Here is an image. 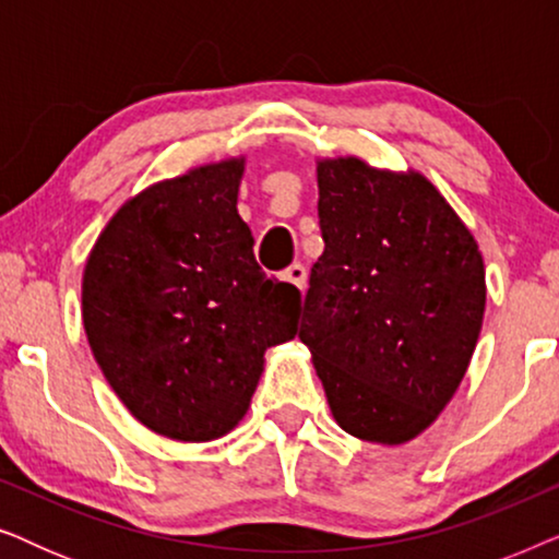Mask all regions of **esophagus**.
<instances>
[{
    "label": "esophagus",
    "mask_w": 559,
    "mask_h": 559,
    "mask_svg": "<svg viewBox=\"0 0 559 559\" xmlns=\"http://www.w3.org/2000/svg\"><path fill=\"white\" fill-rule=\"evenodd\" d=\"M282 277H285L287 282H293L297 289H305V285H308V270H305V264H300V262L289 264L287 270L282 272Z\"/></svg>",
    "instance_id": "esophagus-1"
}]
</instances>
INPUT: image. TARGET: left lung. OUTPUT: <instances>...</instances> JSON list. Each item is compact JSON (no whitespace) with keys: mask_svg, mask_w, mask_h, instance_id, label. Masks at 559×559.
<instances>
[{"mask_svg":"<svg viewBox=\"0 0 559 559\" xmlns=\"http://www.w3.org/2000/svg\"><path fill=\"white\" fill-rule=\"evenodd\" d=\"M325 249L310 270L300 341L354 438L400 445L453 400L486 310L478 243L423 175L356 157L318 165Z\"/></svg>","mask_w":559,"mask_h":559,"instance_id":"obj_1","label":"left lung"}]
</instances>
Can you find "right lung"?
Listing matches in <instances>:
<instances>
[{
	"label": "right lung",
	"instance_id": "1",
	"mask_svg": "<svg viewBox=\"0 0 559 559\" xmlns=\"http://www.w3.org/2000/svg\"><path fill=\"white\" fill-rule=\"evenodd\" d=\"M243 159L195 167L127 201L83 272V328L127 409L165 438L239 425L264 350L295 338L300 289L266 277L236 211Z\"/></svg>",
	"mask_w": 559,
	"mask_h": 559
}]
</instances>
